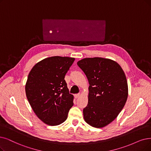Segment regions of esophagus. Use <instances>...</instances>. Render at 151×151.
<instances>
[{
  "instance_id": "1",
  "label": "esophagus",
  "mask_w": 151,
  "mask_h": 151,
  "mask_svg": "<svg viewBox=\"0 0 151 151\" xmlns=\"http://www.w3.org/2000/svg\"><path fill=\"white\" fill-rule=\"evenodd\" d=\"M80 93H78V94H75L74 95V97H75V99H77V98H79V96H80Z\"/></svg>"
}]
</instances>
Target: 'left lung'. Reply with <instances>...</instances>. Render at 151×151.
<instances>
[{"label":"left lung","instance_id":"obj_1","mask_svg":"<svg viewBox=\"0 0 151 151\" xmlns=\"http://www.w3.org/2000/svg\"><path fill=\"white\" fill-rule=\"evenodd\" d=\"M77 65L90 85L88 104L83 110L84 120L94 128L105 127L118 116L127 100L124 72L118 63L110 59L84 58Z\"/></svg>","mask_w":151,"mask_h":151}]
</instances>
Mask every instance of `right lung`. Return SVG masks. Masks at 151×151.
<instances>
[{
    "instance_id": "add662e5",
    "label": "right lung",
    "mask_w": 151,
    "mask_h": 151,
    "mask_svg": "<svg viewBox=\"0 0 151 151\" xmlns=\"http://www.w3.org/2000/svg\"><path fill=\"white\" fill-rule=\"evenodd\" d=\"M75 58L52 56L36 64L30 70L25 92L38 118L50 126L64 122L74 96L69 93L64 77Z\"/></svg>"
}]
</instances>
